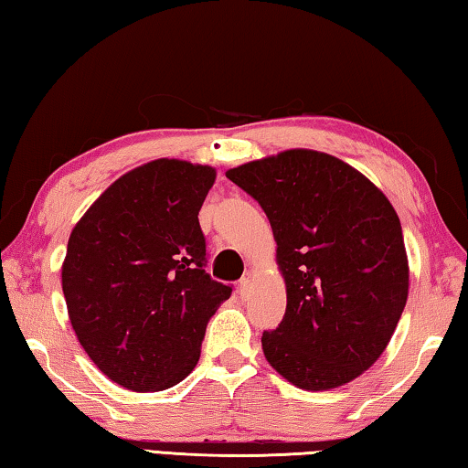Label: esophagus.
Wrapping results in <instances>:
<instances>
[{
    "label": "esophagus",
    "instance_id": "1",
    "mask_svg": "<svg viewBox=\"0 0 468 468\" xmlns=\"http://www.w3.org/2000/svg\"><path fill=\"white\" fill-rule=\"evenodd\" d=\"M250 291H251V281L250 279H241L239 281V287H237V292H239L241 299H248L250 297Z\"/></svg>",
    "mask_w": 468,
    "mask_h": 468
}]
</instances>
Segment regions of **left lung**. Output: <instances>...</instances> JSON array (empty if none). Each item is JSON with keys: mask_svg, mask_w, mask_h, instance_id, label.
Masks as SVG:
<instances>
[{"mask_svg": "<svg viewBox=\"0 0 468 468\" xmlns=\"http://www.w3.org/2000/svg\"><path fill=\"white\" fill-rule=\"evenodd\" d=\"M262 206L287 287L266 361L303 390H332L384 353L409 297L400 218L371 181L340 158L291 148L229 169Z\"/></svg>", "mask_w": 468, "mask_h": 468, "instance_id": "8db88e82", "label": "left lung"}]
</instances>
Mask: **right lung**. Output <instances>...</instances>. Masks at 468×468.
Wrapping results in <instances>:
<instances>
[{
  "label": "right lung",
  "instance_id": "right-lung-1",
  "mask_svg": "<svg viewBox=\"0 0 468 468\" xmlns=\"http://www.w3.org/2000/svg\"><path fill=\"white\" fill-rule=\"evenodd\" d=\"M217 169L156 158L113 181L68 239L61 289L86 355L132 392L192 374L231 287L204 271L197 220Z\"/></svg>",
  "mask_w": 468,
  "mask_h": 468
}]
</instances>
